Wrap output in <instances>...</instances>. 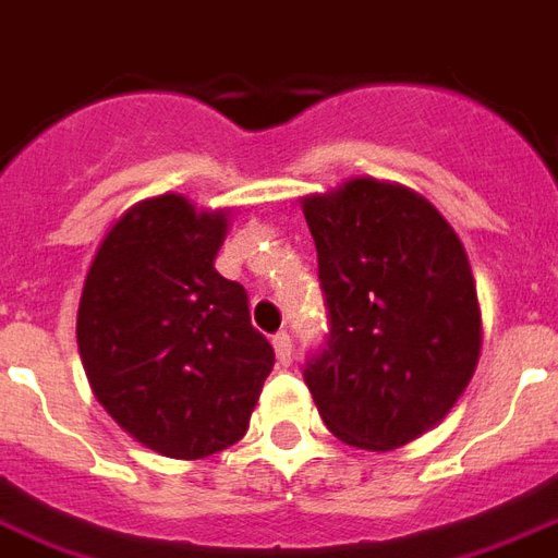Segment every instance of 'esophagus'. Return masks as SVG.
Listing matches in <instances>:
<instances>
[{
	"label": "esophagus",
	"mask_w": 558,
	"mask_h": 558,
	"mask_svg": "<svg viewBox=\"0 0 558 558\" xmlns=\"http://www.w3.org/2000/svg\"><path fill=\"white\" fill-rule=\"evenodd\" d=\"M274 350H276V359H279V364H291V359H294V350H291V335L288 332H279L274 335Z\"/></svg>",
	"instance_id": "34e87169"
}]
</instances>
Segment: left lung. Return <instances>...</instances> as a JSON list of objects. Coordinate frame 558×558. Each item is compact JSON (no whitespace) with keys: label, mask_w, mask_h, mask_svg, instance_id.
I'll return each instance as SVG.
<instances>
[{"label":"left lung","mask_w":558,"mask_h":558,"mask_svg":"<svg viewBox=\"0 0 558 558\" xmlns=\"http://www.w3.org/2000/svg\"><path fill=\"white\" fill-rule=\"evenodd\" d=\"M329 308L305 364L326 429L385 453L450 414L483 350V312L453 226L426 196L371 175L303 196Z\"/></svg>","instance_id":"8db88e82"}]
</instances>
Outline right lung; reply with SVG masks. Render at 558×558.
Returning <instances> with one entry per match:
<instances>
[{
	"instance_id": "add662e5",
	"label": "right lung",
	"mask_w": 558,
	"mask_h": 558,
	"mask_svg": "<svg viewBox=\"0 0 558 558\" xmlns=\"http://www.w3.org/2000/svg\"><path fill=\"white\" fill-rule=\"evenodd\" d=\"M229 217L182 194L141 199L105 232L78 300L75 341L94 397L167 459L241 441L274 371L244 284L215 267Z\"/></svg>"
}]
</instances>
